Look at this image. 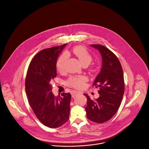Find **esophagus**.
<instances>
[{
    "mask_svg": "<svg viewBox=\"0 0 149 149\" xmlns=\"http://www.w3.org/2000/svg\"><path fill=\"white\" fill-rule=\"evenodd\" d=\"M79 94H80V93L77 91H73L71 93V95H72V98H74V97H77L78 95H79Z\"/></svg>",
    "mask_w": 149,
    "mask_h": 149,
    "instance_id": "34e87169",
    "label": "esophagus"
}]
</instances>
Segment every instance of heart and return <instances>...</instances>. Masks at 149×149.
<instances>
[{"instance_id": "1", "label": "heart", "mask_w": 149, "mask_h": 149, "mask_svg": "<svg viewBox=\"0 0 149 149\" xmlns=\"http://www.w3.org/2000/svg\"><path fill=\"white\" fill-rule=\"evenodd\" d=\"M73 54L78 58L81 63L84 65L86 64L89 65L92 61V56L90 54L86 48L82 45H77L72 48ZM68 55L66 52L62 54L58 58L56 62V68L60 72H62L64 70V65ZM88 81V78L85 76H73L71 77L66 82L68 86L76 88H82L85 83Z\"/></svg>"}]
</instances>
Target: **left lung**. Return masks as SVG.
Returning <instances> with one entry per match:
<instances>
[{
	"instance_id": "obj_1",
	"label": "left lung",
	"mask_w": 149,
	"mask_h": 149,
	"mask_svg": "<svg viewBox=\"0 0 149 149\" xmlns=\"http://www.w3.org/2000/svg\"><path fill=\"white\" fill-rule=\"evenodd\" d=\"M90 45L100 51L102 67L93 85L99 89L100 96L92 100L84 93L88 99L85 110L88 119L102 123L111 119L119 109L124 93V74L119 60L111 51L101 45Z\"/></svg>"
}]
</instances>
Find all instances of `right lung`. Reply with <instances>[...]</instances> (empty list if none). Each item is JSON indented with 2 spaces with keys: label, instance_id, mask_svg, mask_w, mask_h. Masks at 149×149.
<instances>
[{
  "label": "right lung",
  "instance_id": "1",
  "mask_svg": "<svg viewBox=\"0 0 149 149\" xmlns=\"http://www.w3.org/2000/svg\"><path fill=\"white\" fill-rule=\"evenodd\" d=\"M66 44L39 52L30 62L25 79L31 109L37 119L51 128L59 127L69 119L71 94L62 93L56 97L51 91V82L57 75V59Z\"/></svg>",
  "mask_w": 149,
  "mask_h": 149
}]
</instances>
